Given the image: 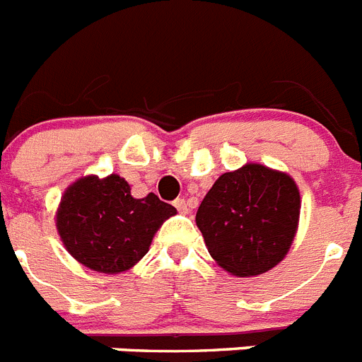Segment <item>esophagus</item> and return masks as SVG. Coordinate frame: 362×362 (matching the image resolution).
I'll list each match as a JSON object with an SVG mask.
<instances>
[{"label": "esophagus", "mask_w": 362, "mask_h": 362, "mask_svg": "<svg viewBox=\"0 0 362 362\" xmlns=\"http://www.w3.org/2000/svg\"><path fill=\"white\" fill-rule=\"evenodd\" d=\"M174 206L181 214H188V212H190V206H188V201L187 199H175L174 201Z\"/></svg>", "instance_id": "1"}]
</instances>
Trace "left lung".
<instances>
[{
  "label": "left lung",
  "mask_w": 362,
  "mask_h": 362,
  "mask_svg": "<svg viewBox=\"0 0 362 362\" xmlns=\"http://www.w3.org/2000/svg\"><path fill=\"white\" fill-rule=\"evenodd\" d=\"M300 196L284 172L248 163L217 179L196 214L210 255L238 277L264 274L288 254Z\"/></svg>",
  "instance_id": "8db88e82"
}]
</instances>
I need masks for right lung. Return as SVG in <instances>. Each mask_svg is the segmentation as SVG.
I'll list each match as a JSON object with an SVG mask.
<instances>
[{
	"label": "right lung",
	"instance_id": "right-lung-1",
	"mask_svg": "<svg viewBox=\"0 0 362 362\" xmlns=\"http://www.w3.org/2000/svg\"><path fill=\"white\" fill-rule=\"evenodd\" d=\"M175 212L156 194L136 199L117 174L86 175L63 194L56 226L69 254L83 267L119 274L148 252L153 233Z\"/></svg>",
	"mask_w": 362,
	"mask_h": 362
}]
</instances>
